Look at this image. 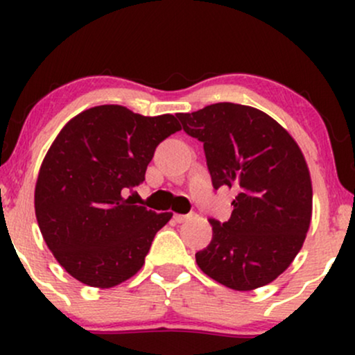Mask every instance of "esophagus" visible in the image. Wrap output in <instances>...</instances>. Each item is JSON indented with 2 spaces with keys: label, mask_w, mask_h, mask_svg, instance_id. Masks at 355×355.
Returning <instances> with one entry per match:
<instances>
[{
  "label": "esophagus",
  "mask_w": 355,
  "mask_h": 355,
  "mask_svg": "<svg viewBox=\"0 0 355 355\" xmlns=\"http://www.w3.org/2000/svg\"><path fill=\"white\" fill-rule=\"evenodd\" d=\"M173 218L177 220L178 223H183V222H187V220H190V218H191V214H187V215H182V214H175V215H173Z\"/></svg>",
  "instance_id": "obj_1"
}]
</instances>
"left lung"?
I'll return each instance as SVG.
<instances>
[{
    "label": "left lung",
    "mask_w": 355,
    "mask_h": 355,
    "mask_svg": "<svg viewBox=\"0 0 355 355\" xmlns=\"http://www.w3.org/2000/svg\"><path fill=\"white\" fill-rule=\"evenodd\" d=\"M198 138L215 189L235 190L230 218L210 220L211 242L195 254L203 274L234 291H254L294 262L312 218V182L302 150L267 113L215 103L178 113Z\"/></svg>",
    "instance_id": "8db88e82"
}]
</instances>
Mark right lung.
Listing matches in <instances>:
<instances>
[{
    "label": "right lung",
    "instance_id": "add662e5",
    "mask_svg": "<svg viewBox=\"0 0 355 355\" xmlns=\"http://www.w3.org/2000/svg\"><path fill=\"white\" fill-rule=\"evenodd\" d=\"M182 130L173 115L144 116L100 105L73 116L43 158L35 214L46 245L71 277L110 288L144 267L172 211L133 205L126 190L145 180L155 148Z\"/></svg>",
    "mask_w": 355,
    "mask_h": 355
}]
</instances>
